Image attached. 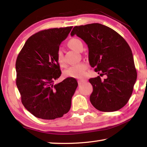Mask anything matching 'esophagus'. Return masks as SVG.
<instances>
[{"label": "esophagus", "mask_w": 147, "mask_h": 147, "mask_svg": "<svg viewBox=\"0 0 147 147\" xmlns=\"http://www.w3.org/2000/svg\"><path fill=\"white\" fill-rule=\"evenodd\" d=\"M86 82V80H78V85H81V84H82L83 83Z\"/></svg>", "instance_id": "obj_1"}]
</instances>
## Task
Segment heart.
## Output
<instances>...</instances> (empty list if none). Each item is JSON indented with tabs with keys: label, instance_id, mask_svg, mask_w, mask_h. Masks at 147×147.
Masks as SVG:
<instances>
[{
	"label": "heart",
	"instance_id": "b5f03b06",
	"mask_svg": "<svg viewBox=\"0 0 147 147\" xmlns=\"http://www.w3.org/2000/svg\"><path fill=\"white\" fill-rule=\"evenodd\" d=\"M68 46L71 49L76 51H80L83 47V44L79 39L72 38L68 41ZM56 59L59 65H64L63 54L61 49H59L56 53ZM88 65L85 62H81L67 69L63 72V75L65 77H71L74 78H82L86 75Z\"/></svg>",
	"mask_w": 147,
	"mask_h": 147
}]
</instances>
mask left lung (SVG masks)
<instances>
[{
    "instance_id": "1",
    "label": "left lung",
    "mask_w": 147,
    "mask_h": 147,
    "mask_svg": "<svg viewBox=\"0 0 147 147\" xmlns=\"http://www.w3.org/2000/svg\"><path fill=\"white\" fill-rule=\"evenodd\" d=\"M76 35L86 42L89 61L94 71L106 76L89 80L93 86L90 102L104 112L117 111L126 105L132 94L137 71L131 50L127 42L113 29L99 23L74 26Z\"/></svg>"
}]
</instances>
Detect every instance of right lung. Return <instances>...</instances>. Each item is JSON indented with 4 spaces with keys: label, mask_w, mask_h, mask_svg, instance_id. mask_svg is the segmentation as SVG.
I'll return each mask as SVG.
<instances>
[{
    "label": "right lung",
    "mask_w": 147,
    "mask_h": 147,
    "mask_svg": "<svg viewBox=\"0 0 147 147\" xmlns=\"http://www.w3.org/2000/svg\"><path fill=\"white\" fill-rule=\"evenodd\" d=\"M73 26L44 30L27 39L17 58L16 85L21 102L36 117L53 120L71 108L78 82L67 78L54 84L61 76L56 53Z\"/></svg>",
    "instance_id": "add662e5"
}]
</instances>
